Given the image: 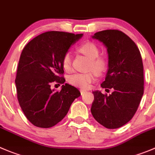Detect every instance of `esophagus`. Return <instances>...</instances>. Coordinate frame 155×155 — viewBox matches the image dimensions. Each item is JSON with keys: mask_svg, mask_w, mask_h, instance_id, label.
<instances>
[{"mask_svg": "<svg viewBox=\"0 0 155 155\" xmlns=\"http://www.w3.org/2000/svg\"><path fill=\"white\" fill-rule=\"evenodd\" d=\"M80 92H81V94H85V92H86V91H85V90H83V89H81Z\"/></svg>", "mask_w": 155, "mask_h": 155, "instance_id": "obj_1", "label": "esophagus"}]
</instances>
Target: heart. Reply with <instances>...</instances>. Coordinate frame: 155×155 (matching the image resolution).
<instances>
[{
  "label": "heart",
  "mask_w": 155,
  "mask_h": 155,
  "mask_svg": "<svg viewBox=\"0 0 155 155\" xmlns=\"http://www.w3.org/2000/svg\"><path fill=\"white\" fill-rule=\"evenodd\" d=\"M78 51L90 60L89 67L92 71L84 73H75L68 78L70 85L81 88H88L95 80L96 73L102 74L106 70L107 62L106 59L99 57V49L95 44L91 41L83 43L78 48ZM71 54L67 52L62 58V67L66 72L71 71Z\"/></svg>",
  "instance_id": "b5f03b06"
}]
</instances>
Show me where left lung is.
<instances>
[{"mask_svg":"<svg viewBox=\"0 0 155 155\" xmlns=\"http://www.w3.org/2000/svg\"><path fill=\"white\" fill-rule=\"evenodd\" d=\"M93 38L103 43L108 54V70L103 88L110 94L93 91L91 112L97 122L107 129H117L136 114L144 93L143 64L139 48L123 31L108 29L96 32Z\"/></svg>","mask_w":155,"mask_h":155,"instance_id":"left-lung-1","label":"left lung"}]
</instances>
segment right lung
I'll return each instance as SVG.
<instances>
[{"instance_id": "1", "label": "right lung", "mask_w": 155, "mask_h": 155, "mask_svg": "<svg viewBox=\"0 0 155 155\" xmlns=\"http://www.w3.org/2000/svg\"><path fill=\"white\" fill-rule=\"evenodd\" d=\"M83 34L51 31L36 36L22 50L16 83L19 104L27 119L40 128H50L62 120L73 101L81 95L66 83L61 91L52 83L64 84L62 58Z\"/></svg>"}]
</instances>
